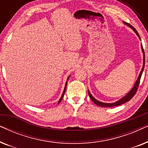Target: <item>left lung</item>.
<instances>
[{
	"label": "left lung",
	"instance_id": "obj_1",
	"mask_svg": "<svg viewBox=\"0 0 148 148\" xmlns=\"http://www.w3.org/2000/svg\"><path fill=\"white\" fill-rule=\"evenodd\" d=\"M123 23L125 24V25L129 26V27L131 28L135 34H136V35L138 36V38H139V40H141V38L139 37V35L138 34V32H137V30L135 29L134 27H133L132 25H131L129 23H127L126 22L123 21ZM141 50H142V52H143V66H142V69H141V71L140 72V73H139L138 77H137V79L136 80V82H135L134 86H133V88L131 89V90L129 91V92L127 93V94L125 95L124 97H123L122 98H121L120 100H119L118 101H116V102H113V103H105V102H100V101H98V100H96V98H94V97L92 96V94H91V93L90 91L88 90V94H89V96H90V98H91V100L93 101V102L95 103L96 105H98L99 106H101V107H113V106H119V105H121L123 104H124V103L128 102L131 100V98H133V96H135V93L137 92V88H138L139 87V82H140V79H141V77L142 75V73H143V69H144V66H145V53H144V50L143 49V46L142 44L141 45Z\"/></svg>",
	"mask_w": 148,
	"mask_h": 148
}]
</instances>
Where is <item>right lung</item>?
<instances>
[{"label": "right lung", "mask_w": 148, "mask_h": 148, "mask_svg": "<svg viewBox=\"0 0 148 148\" xmlns=\"http://www.w3.org/2000/svg\"><path fill=\"white\" fill-rule=\"evenodd\" d=\"M69 77H70V75L68 77V78H67V80H66V82L65 86H64V88L63 92H62V96H61V97H60V98L59 99V100H58V104H59V103H60V102H61V100H62V98H63V97H64V93H65V91H66V85H67V82H68V80H69Z\"/></svg>", "instance_id": "add662e5"}]
</instances>
